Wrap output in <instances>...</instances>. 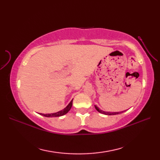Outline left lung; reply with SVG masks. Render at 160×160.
<instances>
[{"label": "left lung", "instance_id": "1", "mask_svg": "<svg viewBox=\"0 0 160 160\" xmlns=\"http://www.w3.org/2000/svg\"><path fill=\"white\" fill-rule=\"evenodd\" d=\"M95 108H96V109L98 112H100V113H102V114H104V115H117V114H120V113H122V112H124V111H121V112H106V111H104L100 110L99 108H98L97 106H96V105H95Z\"/></svg>", "mask_w": 160, "mask_h": 160}]
</instances>
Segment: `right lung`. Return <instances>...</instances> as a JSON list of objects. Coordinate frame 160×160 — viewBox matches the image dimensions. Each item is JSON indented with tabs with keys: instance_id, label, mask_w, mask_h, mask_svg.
Wrapping results in <instances>:
<instances>
[{
	"instance_id": "right-lung-1",
	"label": "right lung",
	"mask_w": 160,
	"mask_h": 160,
	"mask_svg": "<svg viewBox=\"0 0 160 160\" xmlns=\"http://www.w3.org/2000/svg\"><path fill=\"white\" fill-rule=\"evenodd\" d=\"M72 102H73V100H71L69 104L67 105V106L64 108V109L61 110L58 112H56V113H48V114H42V113H40V115H43V116L45 117H47V118H53V117H60V116H62V115H65L66 113H67L69 111V110L71 109V107H72Z\"/></svg>"
}]
</instances>
